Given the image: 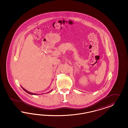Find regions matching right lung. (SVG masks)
I'll return each mask as SVG.
<instances>
[{
    "label": "right lung",
    "instance_id": "add662e5",
    "mask_svg": "<svg viewBox=\"0 0 128 128\" xmlns=\"http://www.w3.org/2000/svg\"><path fill=\"white\" fill-rule=\"evenodd\" d=\"M22 87V88L23 89V90L25 91V92H26L27 93H28L29 94H31V95H38V94H36V93H32V92H28V91H27L24 88H23V87H22V86H21ZM51 91H52V90H51L50 91V92H48L47 93H49V92H51ZM39 95H40V94H39Z\"/></svg>",
    "mask_w": 128,
    "mask_h": 128
}]
</instances>
